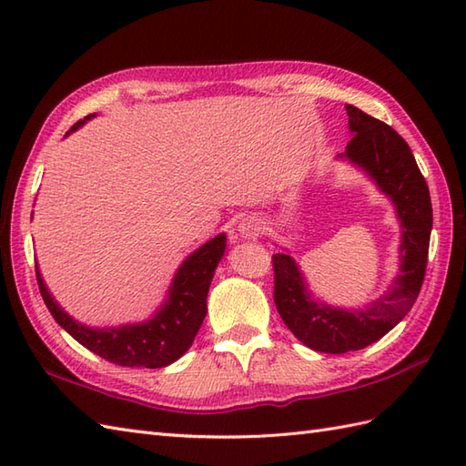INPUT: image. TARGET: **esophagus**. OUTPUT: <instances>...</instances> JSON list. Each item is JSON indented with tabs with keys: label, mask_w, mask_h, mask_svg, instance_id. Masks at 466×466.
Instances as JSON below:
<instances>
[{
	"label": "esophagus",
	"mask_w": 466,
	"mask_h": 466,
	"mask_svg": "<svg viewBox=\"0 0 466 466\" xmlns=\"http://www.w3.org/2000/svg\"><path fill=\"white\" fill-rule=\"evenodd\" d=\"M262 232V222L258 216H244L238 224V236L242 240H256Z\"/></svg>",
	"instance_id": "obj_1"
}]
</instances>
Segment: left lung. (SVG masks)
<instances>
[{
    "label": "left lung",
    "instance_id": "obj_1",
    "mask_svg": "<svg viewBox=\"0 0 466 466\" xmlns=\"http://www.w3.org/2000/svg\"><path fill=\"white\" fill-rule=\"evenodd\" d=\"M354 134L346 157L369 174L397 206L402 226L400 274L390 290L362 310L332 309L314 302L299 266L289 254H274V302L280 319L312 350L344 354L380 340L412 309L427 272L432 230L429 186L402 136L359 107L346 104Z\"/></svg>",
    "mask_w": 466,
    "mask_h": 466
}]
</instances>
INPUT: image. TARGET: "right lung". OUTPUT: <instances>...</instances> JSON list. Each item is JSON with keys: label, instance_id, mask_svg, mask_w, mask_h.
Returning a JSON list of instances; mask_svg holds the SVG:
<instances>
[{"label": "right lung", "instance_id": "add662e5", "mask_svg": "<svg viewBox=\"0 0 466 466\" xmlns=\"http://www.w3.org/2000/svg\"><path fill=\"white\" fill-rule=\"evenodd\" d=\"M90 117L94 116H86V120ZM86 120L74 124L69 132L77 130ZM224 234L200 246L180 266V270L174 276L170 292H167V302L156 312L154 319L142 324H126L120 329H90V326L76 322L72 316L59 309L52 294L47 292L37 266L35 279L42 299L56 322L87 350L117 366L162 369V366L180 359L200 330L208 312L206 296L210 290L216 266L224 256Z\"/></svg>", "mask_w": 466, "mask_h": 466}]
</instances>
